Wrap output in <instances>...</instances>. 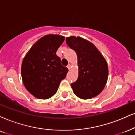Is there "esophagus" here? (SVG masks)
Returning a JSON list of instances; mask_svg holds the SVG:
<instances>
[{
  "mask_svg": "<svg viewBox=\"0 0 135 135\" xmlns=\"http://www.w3.org/2000/svg\"><path fill=\"white\" fill-rule=\"evenodd\" d=\"M66 67H67L68 69H69V70H70V68H71V65L70 64H69L67 65V66H66Z\"/></svg>",
  "mask_w": 135,
  "mask_h": 135,
  "instance_id": "1",
  "label": "esophagus"
}]
</instances>
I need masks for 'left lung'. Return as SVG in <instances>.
<instances>
[{
    "label": "left lung",
    "mask_w": 135,
    "mask_h": 135,
    "mask_svg": "<svg viewBox=\"0 0 135 135\" xmlns=\"http://www.w3.org/2000/svg\"><path fill=\"white\" fill-rule=\"evenodd\" d=\"M66 43L77 55L78 76L71 84L73 93L85 100L98 95L108 80V67L105 58L91 42L81 37H66Z\"/></svg>",
    "instance_id": "1"
}]
</instances>
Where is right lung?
<instances>
[{"instance_id":"right-lung-1","label":"right lung","mask_w":135,"mask_h":135,"mask_svg":"<svg viewBox=\"0 0 135 135\" xmlns=\"http://www.w3.org/2000/svg\"><path fill=\"white\" fill-rule=\"evenodd\" d=\"M65 40L59 35H47L32 45L23 58L21 66L22 81L31 94L48 99L57 91L68 70L61 64L56 52Z\"/></svg>"}]
</instances>
